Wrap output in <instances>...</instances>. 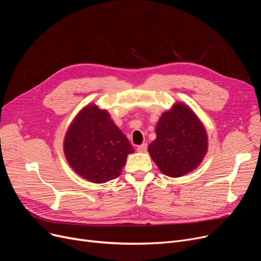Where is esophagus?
Returning a JSON list of instances; mask_svg holds the SVG:
<instances>
[{"label":"esophagus","instance_id":"esophagus-1","mask_svg":"<svg viewBox=\"0 0 261 261\" xmlns=\"http://www.w3.org/2000/svg\"><path fill=\"white\" fill-rule=\"evenodd\" d=\"M137 150H138L139 152H142V153L146 152V151H147V144H142V145L138 146V148H137Z\"/></svg>","mask_w":261,"mask_h":261}]
</instances>
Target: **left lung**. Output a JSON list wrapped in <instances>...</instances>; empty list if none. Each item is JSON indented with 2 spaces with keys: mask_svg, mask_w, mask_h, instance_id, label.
I'll return each instance as SVG.
<instances>
[{
  "mask_svg": "<svg viewBox=\"0 0 261 261\" xmlns=\"http://www.w3.org/2000/svg\"><path fill=\"white\" fill-rule=\"evenodd\" d=\"M148 152L164 175L177 178L194 171L208 152V134L188 105L176 102L163 112Z\"/></svg>",
  "mask_w": 261,
  "mask_h": 261,
  "instance_id": "left-lung-1",
  "label": "left lung"
}]
</instances>
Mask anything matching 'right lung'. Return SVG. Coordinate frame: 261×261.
Listing matches in <instances>:
<instances>
[{"instance_id":"obj_1","label":"right lung","mask_w":261,"mask_h":261,"mask_svg":"<svg viewBox=\"0 0 261 261\" xmlns=\"http://www.w3.org/2000/svg\"><path fill=\"white\" fill-rule=\"evenodd\" d=\"M68 164L83 179L105 184L117 178L133 147L106 109L90 102L70 122L64 138Z\"/></svg>"}]
</instances>
